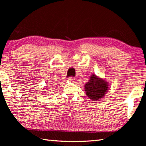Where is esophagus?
Masks as SVG:
<instances>
[{"instance_id": "esophagus-1", "label": "esophagus", "mask_w": 146, "mask_h": 146, "mask_svg": "<svg viewBox=\"0 0 146 146\" xmlns=\"http://www.w3.org/2000/svg\"><path fill=\"white\" fill-rule=\"evenodd\" d=\"M75 78H73V77H70V78H68V81L70 82H75Z\"/></svg>"}]
</instances>
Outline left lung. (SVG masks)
Here are the masks:
<instances>
[{
    "mask_svg": "<svg viewBox=\"0 0 146 146\" xmlns=\"http://www.w3.org/2000/svg\"><path fill=\"white\" fill-rule=\"evenodd\" d=\"M85 90L87 97L92 101L104 98L108 90V82L95 75H92L85 85Z\"/></svg>",
    "mask_w": 146,
    "mask_h": 146,
    "instance_id": "obj_1",
    "label": "left lung"
}]
</instances>
